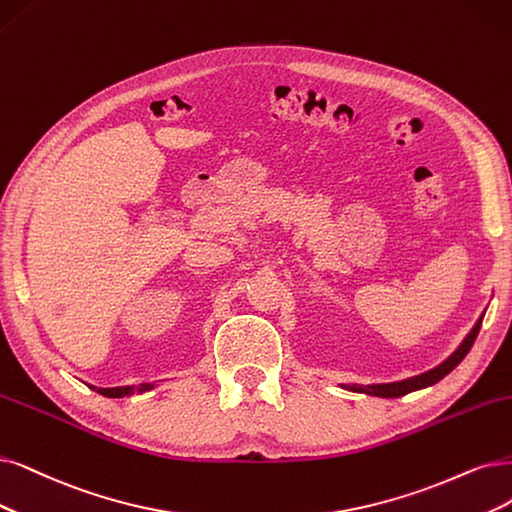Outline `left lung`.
<instances>
[{
	"instance_id": "left-lung-1",
	"label": "left lung",
	"mask_w": 512,
	"mask_h": 512,
	"mask_svg": "<svg viewBox=\"0 0 512 512\" xmlns=\"http://www.w3.org/2000/svg\"><path fill=\"white\" fill-rule=\"evenodd\" d=\"M481 323H483V316L477 320V325L472 327V331L468 333V337L462 342V346L453 352L445 363H441L439 367H434L422 375H415V377H409V380H403V382H392V384H377V386H350V390H356V392H367V394H373V396H382V399H394V396H403V394H409L413 390H420V388H426V386H432L437 384L439 380H443V377L456 369L462 358L468 354V350L472 348V344H475V339L479 335V329H481Z\"/></svg>"
}]
</instances>
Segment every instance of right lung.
Segmentation results:
<instances>
[{
    "instance_id": "right-lung-1",
    "label": "right lung",
    "mask_w": 512,
    "mask_h": 512,
    "mask_svg": "<svg viewBox=\"0 0 512 512\" xmlns=\"http://www.w3.org/2000/svg\"><path fill=\"white\" fill-rule=\"evenodd\" d=\"M151 386H139L137 390L141 392V390H149ZM130 390L132 388H99L97 392H101L103 396H116V399H118V396H126V394H130Z\"/></svg>"
}]
</instances>
